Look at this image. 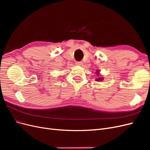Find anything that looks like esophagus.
<instances>
[{
	"label": "esophagus",
	"mask_w": 150,
	"mask_h": 150,
	"mask_svg": "<svg viewBox=\"0 0 150 150\" xmlns=\"http://www.w3.org/2000/svg\"><path fill=\"white\" fill-rule=\"evenodd\" d=\"M83 64V63L82 61H77L76 62V64L78 65V66H82Z\"/></svg>",
	"instance_id": "esophagus-1"
}]
</instances>
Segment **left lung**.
Returning <instances> with one entry per match:
<instances>
[{"label": "left lung", "mask_w": 150, "mask_h": 150, "mask_svg": "<svg viewBox=\"0 0 150 150\" xmlns=\"http://www.w3.org/2000/svg\"><path fill=\"white\" fill-rule=\"evenodd\" d=\"M99 71H97V72H96V74H97V76H98V78L96 79V81H103V78H101V76H99Z\"/></svg>", "instance_id": "left-lung-1"}]
</instances>
